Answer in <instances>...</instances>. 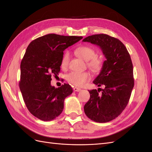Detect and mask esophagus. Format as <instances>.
Returning a JSON list of instances; mask_svg holds the SVG:
<instances>
[{"label": "esophagus", "mask_w": 152, "mask_h": 152, "mask_svg": "<svg viewBox=\"0 0 152 152\" xmlns=\"http://www.w3.org/2000/svg\"><path fill=\"white\" fill-rule=\"evenodd\" d=\"M73 90L74 91H76V92H79L81 91V89L79 88H77V87H74L73 88Z\"/></svg>", "instance_id": "obj_1"}]
</instances>
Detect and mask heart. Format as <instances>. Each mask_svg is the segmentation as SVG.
Masks as SVG:
<instances>
[{
  "instance_id": "heart-1",
  "label": "heart",
  "mask_w": 152,
  "mask_h": 152,
  "mask_svg": "<svg viewBox=\"0 0 152 152\" xmlns=\"http://www.w3.org/2000/svg\"><path fill=\"white\" fill-rule=\"evenodd\" d=\"M76 53L82 59L87 61L88 66L93 72H97L101 69L102 66V61L101 58L96 56L95 50L93 48L82 46L77 48ZM70 59V53L69 51L64 53L61 61V66L63 69L69 65ZM66 79L70 84L74 86L82 87L90 79V74L88 72H76L72 71L66 76Z\"/></svg>"
}]
</instances>
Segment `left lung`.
<instances>
[{"instance_id":"obj_1","label":"left lung","mask_w":152,"mask_h":152,"mask_svg":"<svg viewBox=\"0 0 152 152\" xmlns=\"http://www.w3.org/2000/svg\"><path fill=\"white\" fill-rule=\"evenodd\" d=\"M82 41L99 46L106 59L93 81L104 88L89 91L90 99L84 106L85 114L95 122H108L121 114L129 101L134 87L131 56L120 40L107 34L91 35Z\"/></svg>"}]
</instances>
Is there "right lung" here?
<instances>
[{
	"label": "right lung",
	"instance_id": "right-lung-1",
	"mask_svg": "<svg viewBox=\"0 0 152 152\" xmlns=\"http://www.w3.org/2000/svg\"><path fill=\"white\" fill-rule=\"evenodd\" d=\"M82 38L48 34L28 46L21 63L19 86L25 105L36 118L51 121L63 112L64 100L72 88L66 83L58 88L51 86V75L60 72L63 51Z\"/></svg>",
	"mask_w": 152,
	"mask_h": 152
}]
</instances>
